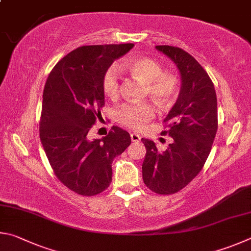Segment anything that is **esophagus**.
I'll return each instance as SVG.
<instances>
[{"instance_id":"34e87169","label":"esophagus","mask_w":251,"mask_h":251,"mask_svg":"<svg viewBox=\"0 0 251 251\" xmlns=\"http://www.w3.org/2000/svg\"><path fill=\"white\" fill-rule=\"evenodd\" d=\"M130 137H131V141L134 143H138V142H140V140H141V137H140V135L137 133H131Z\"/></svg>"}]
</instances>
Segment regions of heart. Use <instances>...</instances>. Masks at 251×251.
Wrapping results in <instances>:
<instances>
[{
    "label": "heart",
    "instance_id": "obj_1",
    "mask_svg": "<svg viewBox=\"0 0 251 251\" xmlns=\"http://www.w3.org/2000/svg\"><path fill=\"white\" fill-rule=\"evenodd\" d=\"M133 78L146 85V94L150 95L161 107L172 102L179 89L178 77L174 73L163 72L156 60L149 57H134L122 66ZM120 72L116 65L105 70L101 79V88L105 97L116 100L120 96ZM155 116V108L151 102L126 103L117 110L116 119L126 128L139 130Z\"/></svg>",
    "mask_w": 251,
    "mask_h": 251
}]
</instances>
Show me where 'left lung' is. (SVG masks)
Here are the masks:
<instances>
[{
    "mask_svg": "<svg viewBox=\"0 0 251 251\" xmlns=\"http://www.w3.org/2000/svg\"><path fill=\"white\" fill-rule=\"evenodd\" d=\"M156 50L177 66L182 87L163 121L162 134H169L172 143L160 152L151 140H141L147 150L142 176L152 192L170 195L193 181L207 160L218 128L217 98L212 79L192 55L169 45L156 46Z\"/></svg>",
    "mask_w": 251,
    "mask_h": 251,
    "instance_id": "8db88e82",
    "label": "left lung"
}]
</instances>
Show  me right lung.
Segmentation results:
<instances>
[{
  "label": "right lung",
  "instance_id": "obj_1",
  "mask_svg": "<svg viewBox=\"0 0 251 251\" xmlns=\"http://www.w3.org/2000/svg\"><path fill=\"white\" fill-rule=\"evenodd\" d=\"M133 46L78 47L61 58L47 78L39 138L56 177L79 195L107 190L113 159L131 144L130 134L116 126L102 139L91 140L89 132L104 105V72Z\"/></svg>",
  "mask_w": 251,
  "mask_h": 251
}]
</instances>
